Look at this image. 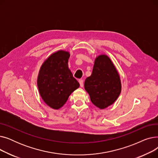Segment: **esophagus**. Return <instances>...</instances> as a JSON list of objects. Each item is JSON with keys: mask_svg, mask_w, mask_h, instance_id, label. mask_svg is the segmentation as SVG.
Segmentation results:
<instances>
[{"mask_svg": "<svg viewBox=\"0 0 158 158\" xmlns=\"http://www.w3.org/2000/svg\"><path fill=\"white\" fill-rule=\"evenodd\" d=\"M79 84H80V86L81 87H83V86H84L83 80H82V79H79Z\"/></svg>", "mask_w": 158, "mask_h": 158, "instance_id": "34e87169", "label": "esophagus"}]
</instances>
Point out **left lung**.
Listing matches in <instances>:
<instances>
[{
    "label": "left lung",
    "instance_id": "obj_1",
    "mask_svg": "<svg viewBox=\"0 0 158 158\" xmlns=\"http://www.w3.org/2000/svg\"><path fill=\"white\" fill-rule=\"evenodd\" d=\"M85 89L92 102L101 110L117 101L122 90L121 80L115 66L107 55L101 54L95 58L92 75L85 80Z\"/></svg>",
    "mask_w": 158,
    "mask_h": 158
}]
</instances>
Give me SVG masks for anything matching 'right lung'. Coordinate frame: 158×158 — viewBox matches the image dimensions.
Returning <instances> with one entry per match:
<instances>
[{"mask_svg": "<svg viewBox=\"0 0 158 158\" xmlns=\"http://www.w3.org/2000/svg\"><path fill=\"white\" fill-rule=\"evenodd\" d=\"M70 53L60 50L48 56L41 66L37 85L44 102L54 110H59L70 94L79 87L69 68Z\"/></svg>", "mask_w": 158, "mask_h": 158, "instance_id": "1", "label": "right lung"}]
</instances>
